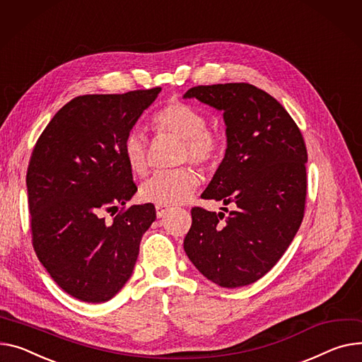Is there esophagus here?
<instances>
[{
    "instance_id": "esophagus-1",
    "label": "esophagus",
    "mask_w": 362,
    "mask_h": 362,
    "mask_svg": "<svg viewBox=\"0 0 362 362\" xmlns=\"http://www.w3.org/2000/svg\"><path fill=\"white\" fill-rule=\"evenodd\" d=\"M170 209H172V206H168V205H161V204H157V205H156V212H157L158 218H161V216H164Z\"/></svg>"
}]
</instances>
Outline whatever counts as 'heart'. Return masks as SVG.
<instances>
[{
    "instance_id": "obj_1",
    "label": "heart",
    "mask_w": 362,
    "mask_h": 362,
    "mask_svg": "<svg viewBox=\"0 0 362 362\" xmlns=\"http://www.w3.org/2000/svg\"><path fill=\"white\" fill-rule=\"evenodd\" d=\"M154 128L158 132L173 134L182 138L177 160L208 165L221 151V138L208 128V119L202 110L185 102H172L154 116ZM124 157L131 170L146 175L148 170V141L138 128L125 135L122 144ZM199 176L189 165L156 173L141 187V198L147 202L175 205L183 204L194 195Z\"/></svg>"
}]
</instances>
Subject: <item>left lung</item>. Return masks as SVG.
<instances>
[{"instance_id": "left-lung-1", "label": "left lung", "mask_w": 362, "mask_h": 362, "mask_svg": "<svg viewBox=\"0 0 362 362\" xmlns=\"http://www.w3.org/2000/svg\"><path fill=\"white\" fill-rule=\"evenodd\" d=\"M185 98L224 112L226 156L201 198L234 205L227 216L192 208L185 252L216 285L253 284L275 267L301 226L307 195L304 138L284 106L252 84L198 86Z\"/></svg>"}]
</instances>
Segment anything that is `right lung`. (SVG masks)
Returning a JSON list of instances; mask_svg holds the SVG:
<instances>
[{
	"label": "right lung",
	"instance_id": "1",
	"mask_svg": "<svg viewBox=\"0 0 362 362\" xmlns=\"http://www.w3.org/2000/svg\"><path fill=\"white\" fill-rule=\"evenodd\" d=\"M160 91L78 95L58 110L32 151V245L47 274L81 301H107L127 284L142 234L156 220L153 204L127 206L136 185L122 144Z\"/></svg>",
	"mask_w": 362,
	"mask_h": 362
}]
</instances>
